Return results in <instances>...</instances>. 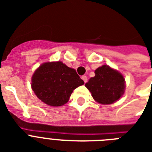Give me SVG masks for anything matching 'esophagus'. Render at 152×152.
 Wrapping results in <instances>:
<instances>
[{"instance_id": "34e87169", "label": "esophagus", "mask_w": 152, "mask_h": 152, "mask_svg": "<svg viewBox=\"0 0 152 152\" xmlns=\"http://www.w3.org/2000/svg\"><path fill=\"white\" fill-rule=\"evenodd\" d=\"M81 79L83 80L84 83H87V82H88V77L86 76H81Z\"/></svg>"}]
</instances>
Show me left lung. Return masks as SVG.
<instances>
[{"instance_id":"obj_1","label":"left lung","mask_w":152,"mask_h":152,"mask_svg":"<svg viewBox=\"0 0 152 152\" xmlns=\"http://www.w3.org/2000/svg\"><path fill=\"white\" fill-rule=\"evenodd\" d=\"M95 73L85 84L93 99L102 104L113 103L119 99L125 88L122 75L108 65L98 68Z\"/></svg>"}]
</instances>
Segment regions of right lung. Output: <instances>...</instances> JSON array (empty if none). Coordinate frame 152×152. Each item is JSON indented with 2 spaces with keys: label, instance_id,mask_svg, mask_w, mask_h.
<instances>
[{
  "label": "right lung",
  "instance_id": "obj_1",
  "mask_svg": "<svg viewBox=\"0 0 152 152\" xmlns=\"http://www.w3.org/2000/svg\"><path fill=\"white\" fill-rule=\"evenodd\" d=\"M31 81L37 97L51 106H63L74 89L84 83L75 69L61 61L42 64L35 71Z\"/></svg>",
  "mask_w": 152,
  "mask_h": 152
}]
</instances>
